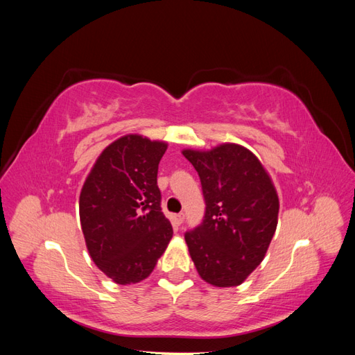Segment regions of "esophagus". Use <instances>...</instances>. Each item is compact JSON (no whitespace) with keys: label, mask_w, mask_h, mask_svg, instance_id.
<instances>
[{"label":"esophagus","mask_w":355,"mask_h":355,"mask_svg":"<svg viewBox=\"0 0 355 355\" xmlns=\"http://www.w3.org/2000/svg\"><path fill=\"white\" fill-rule=\"evenodd\" d=\"M175 220H176V223H178V225L184 223V220H185V214H184V213H178L176 216H175Z\"/></svg>","instance_id":"34e87169"}]
</instances>
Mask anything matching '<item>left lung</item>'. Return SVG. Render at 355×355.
<instances>
[{"label": "left lung", "mask_w": 355, "mask_h": 355, "mask_svg": "<svg viewBox=\"0 0 355 355\" xmlns=\"http://www.w3.org/2000/svg\"><path fill=\"white\" fill-rule=\"evenodd\" d=\"M201 180L206 213L185 232L200 277L216 287L241 284L259 265L274 237L278 196L253 153L235 144L211 151H182Z\"/></svg>", "instance_id": "obj_1"}]
</instances>
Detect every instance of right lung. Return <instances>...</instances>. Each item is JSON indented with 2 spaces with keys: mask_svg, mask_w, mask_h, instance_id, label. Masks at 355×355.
Here are the masks:
<instances>
[{
  "mask_svg": "<svg viewBox=\"0 0 355 355\" xmlns=\"http://www.w3.org/2000/svg\"><path fill=\"white\" fill-rule=\"evenodd\" d=\"M167 144L139 135L103 149L80 194V220L93 262L116 284L154 271L173 228L161 211L157 173Z\"/></svg>",
  "mask_w": 355,
  "mask_h": 355,
  "instance_id": "add662e5",
  "label": "right lung"
}]
</instances>
